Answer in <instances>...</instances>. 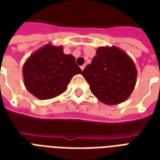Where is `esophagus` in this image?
<instances>
[{
  "label": "esophagus",
  "mask_w": 160,
  "mask_h": 160,
  "mask_svg": "<svg viewBox=\"0 0 160 160\" xmlns=\"http://www.w3.org/2000/svg\"><path fill=\"white\" fill-rule=\"evenodd\" d=\"M85 67H86V65H82V66L81 67V69H82V71L83 70V69H84L85 68Z\"/></svg>",
  "instance_id": "1"
}]
</instances>
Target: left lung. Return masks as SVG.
<instances>
[{"mask_svg": "<svg viewBox=\"0 0 160 160\" xmlns=\"http://www.w3.org/2000/svg\"><path fill=\"white\" fill-rule=\"evenodd\" d=\"M82 75L90 91L99 101L109 105L121 104L135 88L138 71L132 59L116 46L98 47L91 64Z\"/></svg>", "mask_w": 160, "mask_h": 160, "instance_id": "8db88e82", "label": "left lung"}]
</instances>
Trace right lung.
<instances>
[{
    "label": "right lung",
    "instance_id": "obj_1",
    "mask_svg": "<svg viewBox=\"0 0 160 160\" xmlns=\"http://www.w3.org/2000/svg\"><path fill=\"white\" fill-rule=\"evenodd\" d=\"M82 70L72 55H66L62 45L47 44L36 50L22 67L24 85L31 94L39 99L57 97Z\"/></svg>",
    "mask_w": 160,
    "mask_h": 160
}]
</instances>
